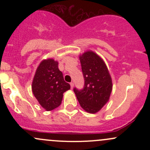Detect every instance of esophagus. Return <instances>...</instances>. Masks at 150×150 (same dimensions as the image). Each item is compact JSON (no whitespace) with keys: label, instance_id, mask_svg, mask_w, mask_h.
Segmentation results:
<instances>
[{"label":"esophagus","instance_id":"obj_1","mask_svg":"<svg viewBox=\"0 0 150 150\" xmlns=\"http://www.w3.org/2000/svg\"><path fill=\"white\" fill-rule=\"evenodd\" d=\"M70 87H71V89H73V87H74V83L73 82H70Z\"/></svg>","mask_w":150,"mask_h":150}]
</instances>
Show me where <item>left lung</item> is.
<instances>
[{
    "label": "left lung",
    "instance_id": "8db88e82",
    "mask_svg": "<svg viewBox=\"0 0 150 150\" xmlns=\"http://www.w3.org/2000/svg\"><path fill=\"white\" fill-rule=\"evenodd\" d=\"M85 79L82 90L74 88L81 107L89 113H97L109 100L112 80L104 60L92 51L79 56Z\"/></svg>",
    "mask_w": 150,
    "mask_h": 150
}]
</instances>
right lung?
<instances>
[{
  "mask_svg": "<svg viewBox=\"0 0 150 150\" xmlns=\"http://www.w3.org/2000/svg\"><path fill=\"white\" fill-rule=\"evenodd\" d=\"M53 58L43 60L37 67L32 81V89L38 102L46 111H51L61 104L63 93L70 89L63 73Z\"/></svg>",
  "mask_w": 150,
  "mask_h": 150,
  "instance_id": "add662e5",
  "label": "right lung"
}]
</instances>
